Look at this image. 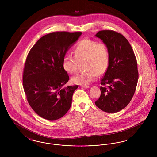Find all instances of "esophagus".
I'll list each match as a JSON object with an SVG mask.
<instances>
[{
  "label": "esophagus",
  "instance_id": "esophagus-1",
  "mask_svg": "<svg viewBox=\"0 0 157 157\" xmlns=\"http://www.w3.org/2000/svg\"><path fill=\"white\" fill-rule=\"evenodd\" d=\"M81 87L83 88H90V86H88V85H82Z\"/></svg>",
  "mask_w": 157,
  "mask_h": 157
}]
</instances>
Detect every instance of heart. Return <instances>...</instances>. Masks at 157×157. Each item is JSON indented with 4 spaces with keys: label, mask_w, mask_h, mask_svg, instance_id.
<instances>
[{
    "label": "heart",
    "mask_w": 157,
    "mask_h": 157,
    "mask_svg": "<svg viewBox=\"0 0 157 157\" xmlns=\"http://www.w3.org/2000/svg\"><path fill=\"white\" fill-rule=\"evenodd\" d=\"M86 60L87 71L78 74L71 79L75 84L86 85L97 79L98 73L102 74L106 71L109 56L107 45L103 42L84 39L76 45L74 55H66L62 61V67L69 74L76 72L79 62Z\"/></svg>",
    "instance_id": "heart-1"
}]
</instances>
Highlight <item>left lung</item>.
<instances>
[{"instance_id": "left-lung-1", "label": "left lung", "mask_w": 157, "mask_h": 157, "mask_svg": "<svg viewBox=\"0 0 157 157\" xmlns=\"http://www.w3.org/2000/svg\"><path fill=\"white\" fill-rule=\"evenodd\" d=\"M95 36L107 45L109 56L108 67L101 82V96L95 105L104 112H119L134 95L138 80L136 59L129 42L120 33L101 30Z\"/></svg>"}]
</instances>
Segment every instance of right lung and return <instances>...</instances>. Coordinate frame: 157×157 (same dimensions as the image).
<instances>
[{"label": "right lung", "instance_id": "right-lung-1", "mask_svg": "<svg viewBox=\"0 0 157 157\" xmlns=\"http://www.w3.org/2000/svg\"><path fill=\"white\" fill-rule=\"evenodd\" d=\"M81 34L52 32L40 38L28 53L23 72V87L31 108L44 119H59L71 106L73 94L78 86L63 87L69 77L62 67V61Z\"/></svg>", "mask_w": 157, "mask_h": 157}]
</instances>
